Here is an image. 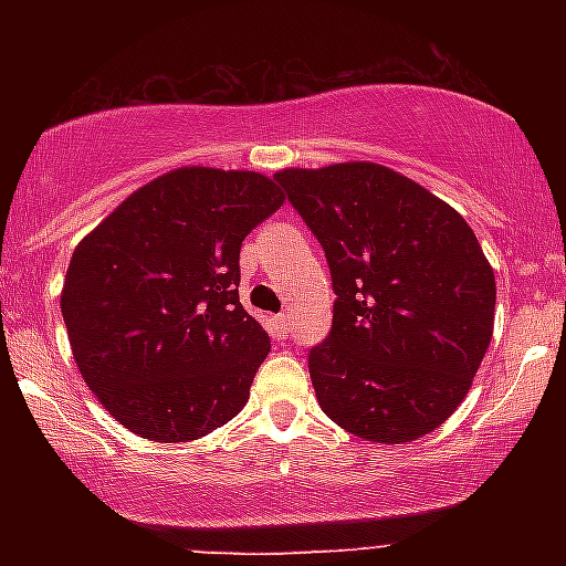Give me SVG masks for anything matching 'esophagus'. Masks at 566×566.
I'll return each instance as SVG.
<instances>
[{"label": "esophagus", "instance_id": "1", "mask_svg": "<svg viewBox=\"0 0 566 566\" xmlns=\"http://www.w3.org/2000/svg\"><path fill=\"white\" fill-rule=\"evenodd\" d=\"M273 324H275L277 337H289V332H291V314H289V312L277 314L275 319H273Z\"/></svg>", "mask_w": 566, "mask_h": 566}]
</instances>
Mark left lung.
I'll return each mask as SVG.
<instances>
[{
    "label": "left lung",
    "mask_w": 566,
    "mask_h": 566,
    "mask_svg": "<svg viewBox=\"0 0 566 566\" xmlns=\"http://www.w3.org/2000/svg\"><path fill=\"white\" fill-rule=\"evenodd\" d=\"M281 185L327 258L335 308L308 350L329 420L409 443L455 412L494 327V273L461 213L389 167L283 169Z\"/></svg>",
    "instance_id": "8db88e82"
}]
</instances>
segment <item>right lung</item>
I'll use <instances>...</instances> for the list:
<instances>
[{"instance_id":"obj_1","label":"right lung","mask_w":566,"mask_h":566,"mask_svg":"<svg viewBox=\"0 0 566 566\" xmlns=\"http://www.w3.org/2000/svg\"><path fill=\"white\" fill-rule=\"evenodd\" d=\"M281 206L270 177L182 167L76 244L61 293L69 343L130 432L185 443L242 412L270 337L239 304V250Z\"/></svg>"}]
</instances>
